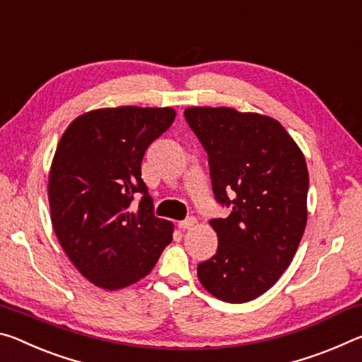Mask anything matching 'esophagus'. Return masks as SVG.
Returning a JSON list of instances; mask_svg holds the SVG:
<instances>
[{"label":"esophagus","mask_w":362,"mask_h":362,"mask_svg":"<svg viewBox=\"0 0 362 362\" xmlns=\"http://www.w3.org/2000/svg\"><path fill=\"white\" fill-rule=\"evenodd\" d=\"M195 224H197V220L191 216V218H186V220H182V221L177 223V226H180L181 229H192Z\"/></svg>","instance_id":"34e87169"}]
</instances>
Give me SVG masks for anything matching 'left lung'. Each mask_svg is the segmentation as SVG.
Returning <instances> with one entry per match:
<instances>
[{"instance_id": "8db88e82", "label": "left lung", "mask_w": 362, "mask_h": 362, "mask_svg": "<svg viewBox=\"0 0 362 362\" xmlns=\"http://www.w3.org/2000/svg\"><path fill=\"white\" fill-rule=\"evenodd\" d=\"M185 117L209 153L216 200L233 206L210 221L218 250L197 266L199 281L213 297L245 303L279 281L300 245L306 160L272 117L230 107H187Z\"/></svg>"}]
</instances>
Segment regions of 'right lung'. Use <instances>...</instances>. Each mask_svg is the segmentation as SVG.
Returning a JSON list of instances; mask_svg holds the SVG:
<instances>
[{
	"mask_svg": "<svg viewBox=\"0 0 362 362\" xmlns=\"http://www.w3.org/2000/svg\"><path fill=\"white\" fill-rule=\"evenodd\" d=\"M171 107H107L76 117L56 147L51 223L70 262L104 290L146 277L173 240V223L153 215L141 177L144 152L175 122ZM143 194L138 207L132 195Z\"/></svg>",
	"mask_w": 362,
	"mask_h": 362,
	"instance_id": "add662e5",
	"label": "right lung"
}]
</instances>
